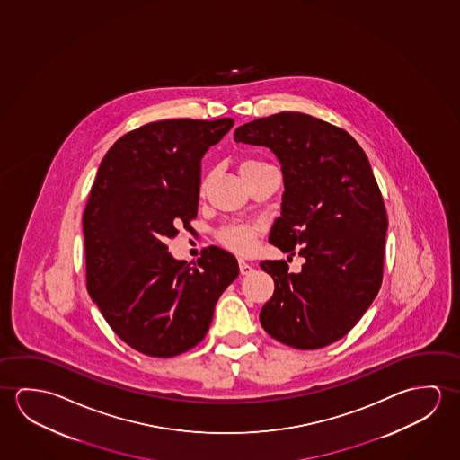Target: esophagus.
<instances>
[{
	"label": "esophagus",
	"instance_id": "esophagus-1",
	"mask_svg": "<svg viewBox=\"0 0 460 460\" xmlns=\"http://www.w3.org/2000/svg\"><path fill=\"white\" fill-rule=\"evenodd\" d=\"M238 263H240L241 275H249V273L252 271V265H251V263L244 262L243 259H240V261H238Z\"/></svg>",
	"mask_w": 460,
	"mask_h": 460
}]
</instances>
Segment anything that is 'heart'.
<instances>
[{
  "mask_svg": "<svg viewBox=\"0 0 460 460\" xmlns=\"http://www.w3.org/2000/svg\"><path fill=\"white\" fill-rule=\"evenodd\" d=\"M269 166L262 161H244L241 163L240 174L241 177L254 172L257 169ZM206 183L201 185V190H205ZM259 234V226L255 224H248V222H234V224H226L217 232V241L224 248L232 251L234 254H248L249 251L254 246L255 236Z\"/></svg>",
  "mask_w": 460,
  "mask_h": 460,
  "instance_id": "1",
  "label": "heart"
}]
</instances>
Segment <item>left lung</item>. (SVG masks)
Here are the masks:
<instances>
[{
	"instance_id": "8db88e82",
	"label": "left lung",
	"mask_w": 460,
	"mask_h": 460,
	"mask_svg": "<svg viewBox=\"0 0 460 460\" xmlns=\"http://www.w3.org/2000/svg\"><path fill=\"white\" fill-rule=\"evenodd\" d=\"M234 139L277 156L285 191L269 241L305 259L299 273L261 262L275 281L261 324L278 342L323 349L357 324L382 285L388 220L369 160L349 132L299 111L243 124Z\"/></svg>"
}]
</instances>
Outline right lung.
<instances>
[{"mask_svg": "<svg viewBox=\"0 0 460 460\" xmlns=\"http://www.w3.org/2000/svg\"><path fill=\"white\" fill-rule=\"evenodd\" d=\"M234 123L146 124L119 137L97 171L83 214L89 296L115 334L148 357H175L201 342L240 273L224 249H203L187 265L166 246L197 217L201 160Z\"/></svg>", "mask_w": 460, "mask_h": 460, "instance_id": "1", "label": "right lung"}]
</instances>
